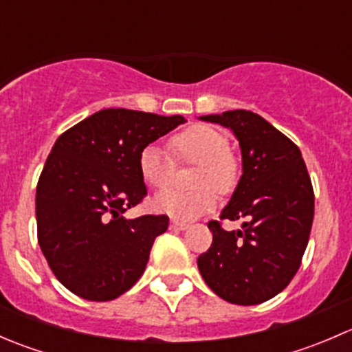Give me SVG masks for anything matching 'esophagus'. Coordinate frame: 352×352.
Returning a JSON list of instances; mask_svg holds the SVG:
<instances>
[{
  "mask_svg": "<svg viewBox=\"0 0 352 352\" xmlns=\"http://www.w3.org/2000/svg\"><path fill=\"white\" fill-rule=\"evenodd\" d=\"M187 223L186 221H180V219H172V221H170V230H186L187 228Z\"/></svg>",
  "mask_w": 352,
  "mask_h": 352,
  "instance_id": "1",
  "label": "esophagus"
}]
</instances>
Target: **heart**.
Returning <instances> with one entry per match:
<instances>
[{"mask_svg": "<svg viewBox=\"0 0 352 352\" xmlns=\"http://www.w3.org/2000/svg\"><path fill=\"white\" fill-rule=\"evenodd\" d=\"M170 150L180 162L196 163L192 186L196 189H166L153 199L156 211L175 219H189L209 212L216 206V194H228L236 187L240 165L230 151L225 133L206 124H194L170 140ZM173 156L160 144H148L140 155V173L153 189H163L170 184L173 173Z\"/></svg>", "mask_w": 352, "mask_h": 352, "instance_id": "heart-1", "label": "heart"}]
</instances>
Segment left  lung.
Listing matches in <instances>:
<instances>
[{
	"instance_id": "left-lung-1",
	"label": "left lung",
	"mask_w": 352,
	"mask_h": 352,
	"mask_svg": "<svg viewBox=\"0 0 352 352\" xmlns=\"http://www.w3.org/2000/svg\"><path fill=\"white\" fill-rule=\"evenodd\" d=\"M202 120L233 131L243 173L219 219H242L226 232L212 219V243L197 257L206 285L235 305H258L289 285L298 272L314 223L315 196L300 148L264 117L228 110Z\"/></svg>"
}]
</instances>
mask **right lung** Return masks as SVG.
Here are the masks:
<instances>
[{
  "mask_svg": "<svg viewBox=\"0 0 352 352\" xmlns=\"http://www.w3.org/2000/svg\"><path fill=\"white\" fill-rule=\"evenodd\" d=\"M182 116L104 109L58 138L35 194L37 240L63 286L90 301L116 300L144 272L166 214L127 219L146 196L140 155Z\"/></svg>",
  "mask_w": 352,
  "mask_h": 352,
  "instance_id": "add662e5",
  "label": "right lung"
}]
</instances>
